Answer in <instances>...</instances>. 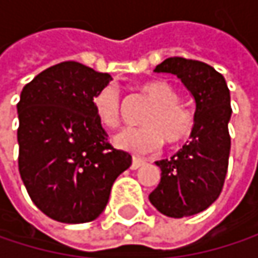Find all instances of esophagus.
Here are the masks:
<instances>
[{
    "label": "esophagus",
    "mask_w": 258,
    "mask_h": 258,
    "mask_svg": "<svg viewBox=\"0 0 258 258\" xmlns=\"http://www.w3.org/2000/svg\"><path fill=\"white\" fill-rule=\"evenodd\" d=\"M145 163V160H142V158H137V157H133V161H131V169L133 170H136V169H139L142 164Z\"/></svg>",
    "instance_id": "34e87169"
}]
</instances>
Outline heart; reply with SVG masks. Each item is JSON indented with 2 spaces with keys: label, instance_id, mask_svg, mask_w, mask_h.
<instances>
[{
  "label": "heart",
  "instance_id": "b5f03b06",
  "mask_svg": "<svg viewBox=\"0 0 258 258\" xmlns=\"http://www.w3.org/2000/svg\"><path fill=\"white\" fill-rule=\"evenodd\" d=\"M142 92L154 101V106L143 118L142 127H127L121 130L113 142L115 145L131 154H148L157 151L163 140L169 145H176L186 140L194 130V113L183 106L176 88L164 79L146 82ZM98 121L107 127L115 128L121 122V97L115 85L101 88L92 100Z\"/></svg>",
  "mask_w": 258,
  "mask_h": 258
}]
</instances>
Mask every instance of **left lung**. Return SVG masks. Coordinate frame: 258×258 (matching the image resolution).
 <instances>
[{"instance_id":"8db88e82","label":"left lung","mask_w":258,"mask_h":258,"mask_svg":"<svg viewBox=\"0 0 258 258\" xmlns=\"http://www.w3.org/2000/svg\"><path fill=\"white\" fill-rule=\"evenodd\" d=\"M154 72L176 75L196 100L191 140L170 160L155 163L161 180L149 194L161 214L183 218L208 209L223 191L232 146L230 91L223 75L202 61L173 56Z\"/></svg>"}]
</instances>
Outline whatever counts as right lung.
Listing matches in <instances>:
<instances>
[{
    "instance_id": "obj_1",
    "label": "right lung",
    "mask_w": 258,
    "mask_h": 258,
    "mask_svg": "<svg viewBox=\"0 0 258 258\" xmlns=\"http://www.w3.org/2000/svg\"><path fill=\"white\" fill-rule=\"evenodd\" d=\"M112 80L76 61L52 66L26 83L18 103L19 173L34 205L49 218L79 224L106 208L131 155L115 149L94 95Z\"/></svg>"
}]
</instances>
